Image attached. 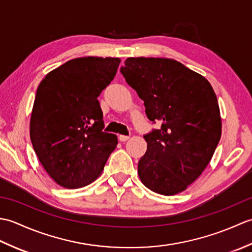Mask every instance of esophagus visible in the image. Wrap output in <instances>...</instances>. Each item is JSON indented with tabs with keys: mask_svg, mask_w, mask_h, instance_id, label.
I'll return each mask as SVG.
<instances>
[{
	"mask_svg": "<svg viewBox=\"0 0 252 252\" xmlns=\"http://www.w3.org/2000/svg\"><path fill=\"white\" fill-rule=\"evenodd\" d=\"M130 138V136H126V135H119V141L121 142H126Z\"/></svg>",
	"mask_w": 252,
	"mask_h": 252,
	"instance_id": "1",
	"label": "esophagus"
}]
</instances>
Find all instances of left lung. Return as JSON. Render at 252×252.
Segmentation results:
<instances>
[{
  "instance_id": "obj_1",
  "label": "left lung",
  "mask_w": 252,
  "mask_h": 252,
  "mask_svg": "<svg viewBox=\"0 0 252 252\" xmlns=\"http://www.w3.org/2000/svg\"><path fill=\"white\" fill-rule=\"evenodd\" d=\"M120 71L161 127L144 138L137 173L147 189L170 196L196 181L215 154L222 122L217 95L201 74L170 58L130 57Z\"/></svg>"
}]
</instances>
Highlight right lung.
Listing matches in <instances>:
<instances>
[{
  "label": "right lung",
  "mask_w": 252,
  "mask_h": 252,
  "mask_svg": "<svg viewBox=\"0 0 252 252\" xmlns=\"http://www.w3.org/2000/svg\"><path fill=\"white\" fill-rule=\"evenodd\" d=\"M120 58L80 57L52 70L36 90L30 138L40 162L65 189L92 183L118 144L103 132L97 97L115 78Z\"/></svg>",
  "instance_id": "1"
}]
</instances>
